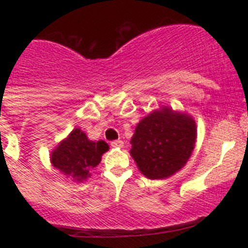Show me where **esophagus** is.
<instances>
[{"mask_svg":"<svg viewBox=\"0 0 248 248\" xmlns=\"http://www.w3.org/2000/svg\"><path fill=\"white\" fill-rule=\"evenodd\" d=\"M111 146L112 147H124V141L122 140H114V141H111Z\"/></svg>","mask_w":248,"mask_h":248,"instance_id":"34e87169","label":"esophagus"}]
</instances>
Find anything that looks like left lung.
Returning <instances> with one entry per match:
<instances>
[{"label": "left lung", "instance_id": "left-lung-1", "mask_svg": "<svg viewBox=\"0 0 248 248\" xmlns=\"http://www.w3.org/2000/svg\"><path fill=\"white\" fill-rule=\"evenodd\" d=\"M196 139L193 117L163 106L140 120L131 139L129 154L145 177L167 179L187 163Z\"/></svg>", "mask_w": 248, "mask_h": 248}]
</instances>
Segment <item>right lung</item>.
<instances>
[{"label":"right lung","instance_id":"add662e5","mask_svg":"<svg viewBox=\"0 0 248 248\" xmlns=\"http://www.w3.org/2000/svg\"><path fill=\"white\" fill-rule=\"evenodd\" d=\"M109 145L103 140L93 141L80 128H74L67 138L57 144L50 154V161L56 169L73 181H86L91 170L98 166Z\"/></svg>","mask_w":248,"mask_h":248}]
</instances>
